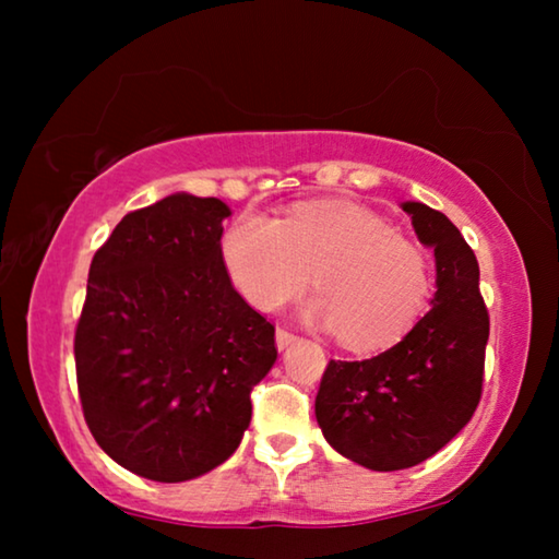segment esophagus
Returning a JSON list of instances; mask_svg holds the SVG:
<instances>
[{
    "instance_id": "esophagus-1",
    "label": "esophagus",
    "mask_w": 559,
    "mask_h": 559,
    "mask_svg": "<svg viewBox=\"0 0 559 559\" xmlns=\"http://www.w3.org/2000/svg\"><path fill=\"white\" fill-rule=\"evenodd\" d=\"M296 340H298V335H293L290 330H286V328L276 330V347L278 349H288L293 343H296Z\"/></svg>"
}]
</instances>
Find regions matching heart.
Here are the masks:
<instances>
[{
  "mask_svg": "<svg viewBox=\"0 0 559 559\" xmlns=\"http://www.w3.org/2000/svg\"><path fill=\"white\" fill-rule=\"evenodd\" d=\"M222 261L236 290L259 310H278L313 278L302 308L357 353L392 347L427 316L433 271L419 246L382 216L347 202L298 204L273 219L249 210L222 236Z\"/></svg>",
  "mask_w": 559,
  "mask_h": 559,
  "instance_id": "1",
  "label": "heart"
}]
</instances>
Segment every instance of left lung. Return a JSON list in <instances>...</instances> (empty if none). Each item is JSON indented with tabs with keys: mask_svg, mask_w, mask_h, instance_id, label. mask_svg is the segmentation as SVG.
Listing matches in <instances>:
<instances>
[{
	"mask_svg": "<svg viewBox=\"0 0 559 559\" xmlns=\"http://www.w3.org/2000/svg\"><path fill=\"white\" fill-rule=\"evenodd\" d=\"M414 231L437 257L431 310L386 353L330 359L316 416L330 447L372 471L427 461L471 421L484 392L488 308L478 261L461 231L421 202H404Z\"/></svg>",
	"mask_w": 559,
	"mask_h": 559,
	"instance_id": "obj_1",
	"label": "left lung"
}]
</instances>
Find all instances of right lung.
<instances>
[{
  "instance_id": "right-lung-1",
  "label": "right lung",
  "mask_w": 559,
  "mask_h": 559,
  "mask_svg": "<svg viewBox=\"0 0 559 559\" xmlns=\"http://www.w3.org/2000/svg\"><path fill=\"white\" fill-rule=\"evenodd\" d=\"M229 206L169 194L126 214L96 251L73 355L83 416L108 456L179 484L224 463L276 362V328L222 261Z\"/></svg>"
}]
</instances>
